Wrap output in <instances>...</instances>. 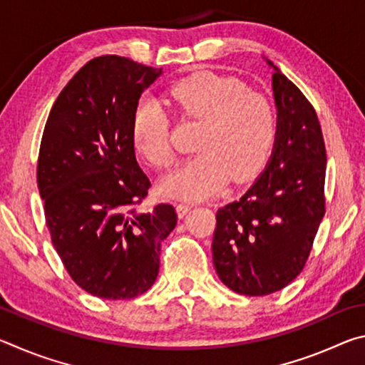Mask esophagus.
Returning a JSON list of instances; mask_svg holds the SVG:
<instances>
[{"label":"esophagus","instance_id":"1","mask_svg":"<svg viewBox=\"0 0 365 365\" xmlns=\"http://www.w3.org/2000/svg\"><path fill=\"white\" fill-rule=\"evenodd\" d=\"M175 209H177V215H178V217L183 219L185 215H187V214L190 212L191 205H185V202H178Z\"/></svg>","mask_w":365,"mask_h":365}]
</instances>
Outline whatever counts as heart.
I'll use <instances>...</instances> for the list:
<instances>
[{"label":"heart","instance_id":"1","mask_svg":"<svg viewBox=\"0 0 365 365\" xmlns=\"http://www.w3.org/2000/svg\"><path fill=\"white\" fill-rule=\"evenodd\" d=\"M174 108L202 119L200 151L160 178L159 188L177 200H202L224 187L230 175L245 180L262 168L277 133V117L262 95L246 91L237 78L197 72L169 90ZM132 140L137 151L156 168L174 160L169 117L153 98L135 108Z\"/></svg>","mask_w":365,"mask_h":365}]
</instances>
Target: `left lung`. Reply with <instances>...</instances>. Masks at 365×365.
Segmentation results:
<instances>
[{
  "label": "left lung",
  "mask_w": 365,
  "mask_h": 365,
  "mask_svg": "<svg viewBox=\"0 0 365 365\" xmlns=\"http://www.w3.org/2000/svg\"><path fill=\"white\" fill-rule=\"evenodd\" d=\"M274 69L277 133L255 183L217 211L212 261L220 282L245 296H265L304 267L325 214L327 154L317 114L292 80Z\"/></svg>",
  "instance_id": "obj_1"
}]
</instances>
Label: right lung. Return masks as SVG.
<instances>
[{"label": "right lung", "instance_id": "1", "mask_svg": "<svg viewBox=\"0 0 365 365\" xmlns=\"http://www.w3.org/2000/svg\"><path fill=\"white\" fill-rule=\"evenodd\" d=\"M160 76L128 58L91 59L61 91L43 132L36 180L51 242L72 280L103 299L148 292L160 243L177 225L174 206L133 207L151 183L135 158L132 119Z\"/></svg>", "mask_w": 365, "mask_h": 365}]
</instances>
